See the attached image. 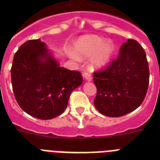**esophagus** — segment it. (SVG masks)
I'll return each instance as SVG.
<instances>
[{"mask_svg":"<svg viewBox=\"0 0 160 160\" xmlns=\"http://www.w3.org/2000/svg\"><path fill=\"white\" fill-rule=\"evenodd\" d=\"M83 77H84V78L88 82H90L92 80V75H91L90 73H89V72H85V73H83Z\"/></svg>","mask_w":160,"mask_h":160,"instance_id":"obj_1","label":"esophagus"}]
</instances>
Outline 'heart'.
I'll return each instance as SVG.
<instances>
[{
	"label": "heart",
	"mask_w": 160,
	"mask_h": 160,
	"mask_svg": "<svg viewBox=\"0 0 160 160\" xmlns=\"http://www.w3.org/2000/svg\"><path fill=\"white\" fill-rule=\"evenodd\" d=\"M74 51L76 56L80 59L88 58L94 55L90 66L92 70H97L111 62L114 53V46L112 42H105L100 37L87 36L77 42Z\"/></svg>",
	"instance_id": "obj_1"
}]
</instances>
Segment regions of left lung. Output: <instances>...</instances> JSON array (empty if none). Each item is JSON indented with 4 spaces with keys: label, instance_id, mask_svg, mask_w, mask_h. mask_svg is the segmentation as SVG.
I'll list each match as a JSON object with an SVG mask.
<instances>
[{
    "label": "left lung",
    "instance_id": "8db88e82",
    "mask_svg": "<svg viewBox=\"0 0 160 160\" xmlns=\"http://www.w3.org/2000/svg\"><path fill=\"white\" fill-rule=\"evenodd\" d=\"M149 76L143 48L134 39H128L116 59L94 73L96 109L109 117H120L135 111L145 98Z\"/></svg>",
    "mask_w": 160,
    "mask_h": 160
}]
</instances>
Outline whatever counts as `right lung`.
Returning a JSON list of instances; mask_svg holds the SVG:
<instances>
[{
  "label": "right lung",
  "mask_w": 160,
  "mask_h": 160,
  "mask_svg": "<svg viewBox=\"0 0 160 160\" xmlns=\"http://www.w3.org/2000/svg\"><path fill=\"white\" fill-rule=\"evenodd\" d=\"M40 39L22 44L11 68L12 91L25 112L39 119L62 114L70 95L82 83V73L60 67Z\"/></svg>",
  "instance_id": "right-lung-1"
}]
</instances>
